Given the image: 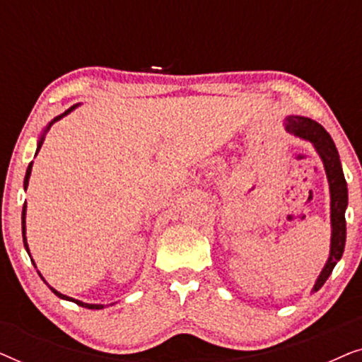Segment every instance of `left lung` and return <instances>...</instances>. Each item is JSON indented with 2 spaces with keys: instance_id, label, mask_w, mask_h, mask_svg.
I'll use <instances>...</instances> for the list:
<instances>
[{
  "instance_id": "left-lung-1",
  "label": "left lung",
  "mask_w": 362,
  "mask_h": 362,
  "mask_svg": "<svg viewBox=\"0 0 362 362\" xmlns=\"http://www.w3.org/2000/svg\"><path fill=\"white\" fill-rule=\"evenodd\" d=\"M285 130L291 135L303 138L306 141L313 143L315 150L323 161L326 177L329 182L331 194V249L329 259L321 270V274L313 286V291H318L328 276L333 272L334 265L338 264L344 252L346 244V207H348V185H346L343 168H341L339 155L336 150L329 133L320 125L318 122L306 117H286Z\"/></svg>"
}]
</instances>
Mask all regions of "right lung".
<instances>
[{"label": "right lung", "instance_id": "add662e5", "mask_svg": "<svg viewBox=\"0 0 362 362\" xmlns=\"http://www.w3.org/2000/svg\"><path fill=\"white\" fill-rule=\"evenodd\" d=\"M74 108L76 107H71L69 108V110H66L62 113V115H59V117H56L54 118V120L49 123V125L46 127V130L42 132V135H41V138H39V143H37V151L41 150V145H42V141H44V135H46V132L49 130V128H51V125L54 122H57V120H61V118L64 117V115H67L69 112L71 110H74ZM36 151V153H37ZM31 170H33V161L29 163V166H28V170H26V177H24V189H28V185H29V176H31ZM21 219H23V242H24V247H26V250H28V254H29V247H28V240H26V202H24V207H23V216H21ZM34 264V262H33ZM49 288H51L52 291H54V295H57L59 298H62V300H69V301H74V303H77L78 306H83V308H88V310H102L103 308V305H90V303H83V301H78V300H74V298H71V296H67V295H62L61 291H57V290H54L52 286H49Z\"/></svg>", "mask_w": 362, "mask_h": 362}]
</instances>
